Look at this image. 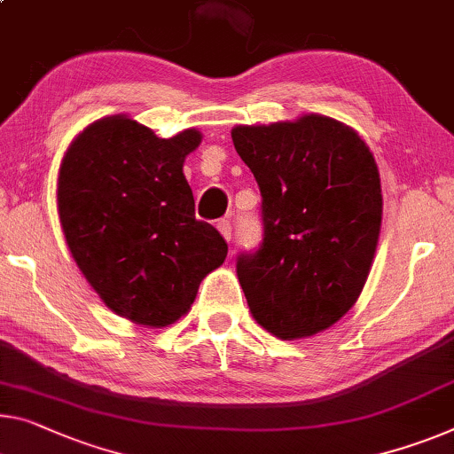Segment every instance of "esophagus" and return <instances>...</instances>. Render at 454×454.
I'll return each mask as SVG.
<instances>
[{"label": "esophagus", "mask_w": 454, "mask_h": 454, "mask_svg": "<svg viewBox=\"0 0 454 454\" xmlns=\"http://www.w3.org/2000/svg\"><path fill=\"white\" fill-rule=\"evenodd\" d=\"M217 227H219L221 235L225 237V241H231V221H229V219H221V221L217 223Z\"/></svg>", "instance_id": "esophagus-1"}]
</instances>
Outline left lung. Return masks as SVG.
<instances>
[{
	"instance_id": "1",
	"label": "left lung",
	"mask_w": 454,
	"mask_h": 454,
	"mask_svg": "<svg viewBox=\"0 0 454 454\" xmlns=\"http://www.w3.org/2000/svg\"><path fill=\"white\" fill-rule=\"evenodd\" d=\"M237 154L262 192L263 239L237 257L251 315L280 339H304L347 315L372 270L381 184L357 131L325 115L237 125Z\"/></svg>"
}]
</instances>
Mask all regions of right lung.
<instances>
[{"instance_id":"obj_1","label":"right lung","mask_w":454,"mask_h":454,"mask_svg":"<svg viewBox=\"0 0 454 454\" xmlns=\"http://www.w3.org/2000/svg\"><path fill=\"white\" fill-rule=\"evenodd\" d=\"M200 131L158 137L125 115L90 123L67 150L59 217L76 266L115 315L168 326L186 315L227 257L211 223L194 217L183 164Z\"/></svg>"}]
</instances>
